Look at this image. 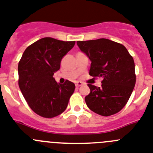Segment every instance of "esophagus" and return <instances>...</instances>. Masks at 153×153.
Masks as SVG:
<instances>
[{
  "mask_svg": "<svg viewBox=\"0 0 153 153\" xmlns=\"http://www.w3.org/2000/svg\"><path fill=\"white\" fill-rule=\"evenodd\" d=\"M82 85H83V83H82V82H76V87H79Z\"/></svg>",
  "mask_w": 153,
  "mask_h": 153,
  "instance_id": "esophagus-1",
  "label": "esophagus"
}]
</instances>
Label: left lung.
Listing matches in <instances>:
<instances>
[{"label": "left lung", "instance_id": "obj_1", "mask_svg": "<svg viewBox=\"0 0 153 153\" xmlns=\"http://www.w3.org/2000/svg\"><path fill=\"white\" fill-rule=\"evenodd\" d=\"M77 45L91 61L89 74L102 77L101 87L88 83L87 107L102 116L114 114L125 106L136 81L135 62L122 44L107 39L77 41Z\"/></svg>", "mask_w": 153, "mask_h": 153}]
</instances>
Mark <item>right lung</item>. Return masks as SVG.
<instances>
[{
	"mask_svg": "<svg viewBox=\"0 0 153 153\" xmlns=\"http://www.w3.org/2000/svg\"><path fill=\"white\" fill-rule=\"evenodd\" d=\"M74 45L75 41L42 38L27 47L22 55L18 62V85L28 106L38 115L52 118L67 108L75 84L69 80L58 83L53 75Z\"/></svg>",
	"mask_w": 153,
	"mask_h": 153,
	"instance_id": "obj_1",
	"label": "right lung"
}]
</instances>
